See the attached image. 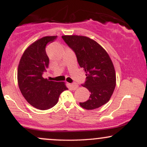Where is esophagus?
<instances>
[{"mask_svg": "<svg viewBox=\"0 0 147 147\" xmlns=\"http://www.w3.org/2000/svg\"><path fill=\"white\" fill-rule=\"evenodd\" d=\"M71 87H72V90H77V88H78V85H77V84L76 83H73V84H72L71 85Z\"/></svg>", "mask_w": 147, "mask_h": 147, "instance_id": "1", "label": "esophagus"}]
</instances>
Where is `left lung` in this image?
Masks as SVG:
<instances>
[{
  "instance_id": "left-lung-1",
  "label": "left lung",
  "mask_w": 147,
  "mask_h": 147,
  "mask_svg": "<svg viewBox=\"0 0 147 147\" xmlns=\"http://www.w3.org/2000/svg\"><path fill=\"white\" fill-rule=\"evenodd\" d=\"M62 38L75 52L79 66L86 72L83 85L90 95L86 102L79 105L87 110H93L106 104L115 88L116 75L110 57L104 48L87 36L64 35Z\"/></svg>"
}]
</instances>
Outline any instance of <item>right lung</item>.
Masks as SVG:
<instances>
[{"label": "right lung", "instance_id": "obj_1", "mask_svg": "<svg viewBox=\"0 0 147 147\" xmlns=\"http://www.w3.org/2000/svg\"><path fill=\"white\" fill-rule=\"evenodd\" d=\"M57 37L45 36L34 42L25 50L18 64L20 90L27 102L39 110H47L56 105L60 94L68 89L64 82L49 81L43 77L49 65L45 47Z\"/></svg>", "mask_w": 147, "mask_h": 147}]
</instances>
